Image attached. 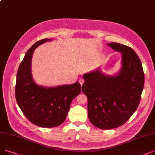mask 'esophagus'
Returning <instances> with one entry per match:
<instances>
[{
  "label": "esophagus",
  "instance_id": "esophagus-1",
  "mask_svg": "<svg viewBox=\"0 0 155 155\" xmlns=\"http://www.w3.org/2000/svg\"><path fill=\"white\" fill-rule=\"evenodd\" d=\"M84 80L83 79H80V80H79V83H80V84L81 85V86H82V85L84 84Z\"/></svg>",
  "mask_w": 155,
  "mask_h": 155
}]
</instances>
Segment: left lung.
<instances>
[{"mask_svg": "<svg viewBox=\"0 0 155 155\" xmlns=\"http://www.w3.org/2000/svg\"><path fill=\"white\" fill-rule=\"evenodd\" d=\"M107 45L121 53L118 74L109 76L97 69L83 75L88 119L102 129H114L126 123L139 105L144 84L141 60L133 49L117 43Z\"/></svg>", "mask_w": 155, "mask_h": 155, "instance_id": "8db88e82", "label": "left lung"}]
</instances>
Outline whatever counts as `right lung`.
Segmentation results:
<instances>
[{
	"mask_svg": "<svg viewBox=\"0 0 155 155\" xmlns=\"http://www.w3.org/2000/svg\"><path fill=\"white\" fill-rule=\"evenodd\" d=\"M51 39H44L32 45L24 56L17 73L15 95L16 101L27 119L38 126L54 127L67 117L73 99L82 88L77 82L55 87L38 85L31 74L32 56L35 49Z\"/></svg>",
	"mask_w": 155,
	"mask_h": 155,
	"instance_id": "add662e5",
	"label": "right lung"
}]
</instances>
